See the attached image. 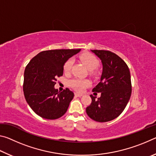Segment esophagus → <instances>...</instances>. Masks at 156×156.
I'll use <instances>...</instances> for the list:
<instances>
[{"instance_id": "34e87169", "label": "esophagus", "mask_w": 156, "mask_h": 156, "mask_svg": "<svg viewBox=\"0 0 156 156\" xmlns=\"http://www.w3.org/2000/svg\"><path fill=\"white\" fill-rule=\"evenodd\" d=\"M75 96H77V97H81V96H83V94H80L76 93V94H75Z\"/></svg>"}]
</instances>
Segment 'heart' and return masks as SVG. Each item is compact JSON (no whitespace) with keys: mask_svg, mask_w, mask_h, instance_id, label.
<instances>
[{"mask_svg":"<svg viewBox=\"0 0 156 156\" xmlns=\"http://www.w3.org/2000/svg\"><path fill=\"white\" fill-rule=\"evenodd\" d=\"M80 60L89 71L96 69L99 65V60L97 58L90 53H84L80 56ZM73 65V60L69 59L64 65V72L67 73L72 69ZM91 84L90 81L87 79L76 78L69 81V85L78 91H83L86 87Z\"/></svg>","mask_w":156,"mask_h":156,"instance_id":"heart-1","label":"heart"}]
</instances>
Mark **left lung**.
<instances>
[{"label": "left lung", "mask_w": 156, "mask_h": 156, "mask_svg": "<svg viewBox=\"0 0 156 156\" xmlns=\"http://www.w3.org/2000/svg\"><path fill=\"white\" fill-rule=\"evenodd\" d=\"M91 51L102 65L100 83L92 90L101 96L96 100L91 95V103L86 108V112L97 122H109L121 114L130 99V72L125 62L114 53L106 50Z\"/></svg>", "instance_id": "obj_1"}]
</instances>
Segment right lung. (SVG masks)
Listing matches in <instances>:
<instances>
[{"instance_id": "right-lung-1", "label": "right lung", "mask_w": 156, "mask_h": 156, "mask_svg": "<svg viewBox=\"0 0 156 156\" xmlns=\"http://www.w3.org/2000/svg\"><path fill=\"white\" fill-rule=\"evenodd\" d=\"M79 49H54L41 51L30 60L24 73L25 100L37 115L55 120L67 111L74 94L67 88L55 89L56 78L62 76L65 62L80 51Z\"/></svg>"}]
</instances>
